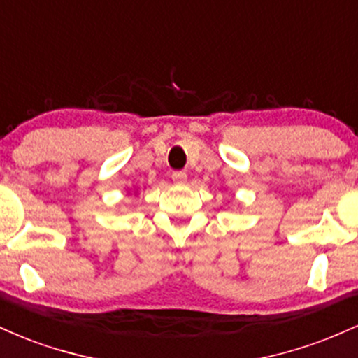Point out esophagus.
<instances>
[{"label":"esophagus","mask_w":358,"mask_h":358,"mask_svg":"<svg viewBox=\"0 0 358 358\" xmlns=\"http://www.w3.org/2000/svg\"><path fill=\"white\" fill-rule=\"evenodd\" d=\"M171 178H173V182L176 185H185V183H187V173H185V171H175V173L171 175Z\"/></svg>","instance_id":"obj_1"}]
</instances>
